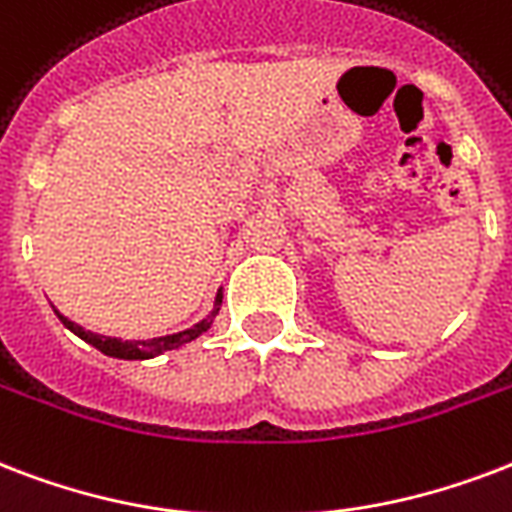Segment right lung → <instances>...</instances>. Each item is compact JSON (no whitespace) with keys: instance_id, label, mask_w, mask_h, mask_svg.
I'll use <instances>...</instances> for the list:
<instances>
[{"instance_id":"1","label":"right lung","mask_w":512,"mask_h":512,"mask_svg":"<svg viewBox=\"0 0 512 512\" xmlns=\"http://www.w3.org/2000/svg\"><path fill=\"white\" fill-rule=\"evenodd\" d=\"M222 306V287L217 290V298H214V308L206 314V319H201L198 325L187 327L182 333L174 335H161V338H147V341H123V338H109V335H99L91 333V330H85L77 322H72L69 317H64L61 311H56V317L64 322L66 330H72L77 338H83L85 343H91L93 349H99L101 354H107V357H117V360H152V357H158L163 351L179 349V346H185V343L195 341L198 335L206 333L209 327H212L214 317H217V311Z\"/></svg>"}]
</instances>
